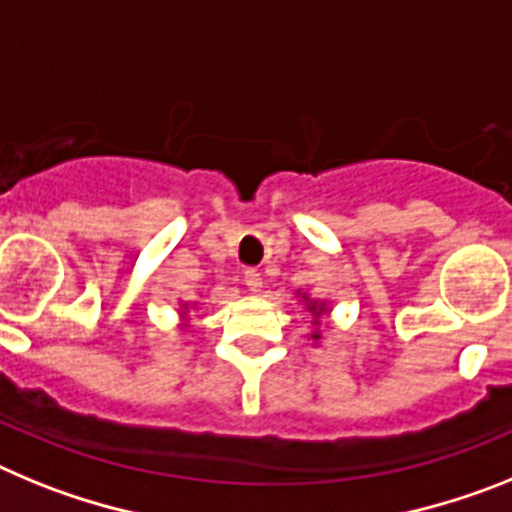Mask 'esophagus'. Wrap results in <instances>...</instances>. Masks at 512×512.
<instances>
[{
    "mask_svg": "<svg viewBox=\"0 0 512 512\" xmlns=\"http://www.w3.org/2000/svg\"><path fill=\"white\" fill-rule=\"evenodd\" d=\"M242 278H244V286L250 288L252 293H260L262 291V275L257 273V270H252V268L244 270Z\"/></svg>",
    "mask_w": 512,
    "mask_h": 512,
    "instance_id": "esophagus-1",
    "label": "esophagus"
}]
</instances>
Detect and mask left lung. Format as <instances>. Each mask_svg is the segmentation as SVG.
I'll list each match as a JSON object with an SVG mask.
<instances>
[{"label": "left lung", "mask_w": 512, "mask_h": 512, "mask_svg": "<svg viewBox=\"0 0 512 512\" xmlns=\"http://www.w3.org/2000/svg\"><path fill=\"white\" fill-rule=\"evenodd\" d=\"M306 306H309V311L314 314V324H319V317H322L324 311H327V304H324V301H322V304H319V301H309ZM311 337H314V340H319V332H314Z\"/></svg>", "instance_id": "8db88e82"}]
</instances>
